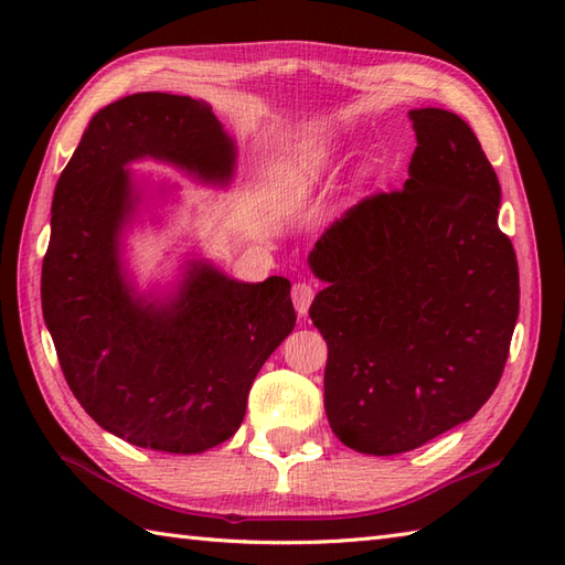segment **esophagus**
Returning a JSON list of instances; mask_svg holds the SVG:
<instances>
[{
  "label": "esophagus",
  "instance_id": "obj_1",
  "mask_svg": "<svg viewBox=\"0 0 565 565\" xmlns=\"http://www.w3.org/2000/svg\"><path fill=\"white\" fill-rule=\"evenodd\" d=\"M313 296H316V289L310 284H306V281H298L296 286H294V291H291V298H294V306H296V313L298 316H308V308H310V303H313Z\"/></svg>",
  "mask_w": 565,
  "mask_h": 565
}]
</instances>
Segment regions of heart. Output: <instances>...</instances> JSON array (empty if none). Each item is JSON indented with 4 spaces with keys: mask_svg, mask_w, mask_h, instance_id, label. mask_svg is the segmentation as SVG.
<instances>
[{
    "mask_svg": "<svg viewBox=\"0 0 565 565\" xmlns=\"http://www.w3.org/2000/svg\"><path fill=\"white\" fill-rule=\"evenodd\" d=\"M330 158L322 148L303 150L294 154L291 160H286L281 167H276L271 186L276 196L286 203L301 201L310 189L322 182V177L328 174Z\"/></svg>",
    "mask_w": 565,
    "mask_h": 565,
    "instance_id": "heart-1",
    "label": "heart"
}]
</instances>
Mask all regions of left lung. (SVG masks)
Here are the masks:
<instances>
[{"instance_id": "8db88e82", "label": "left lung", "mask_w": 565, "mask_h": 565, "mask_svg": "<svg viewBox=\"0 0 565 565\" xmlns=\"http://www.w3.org/2000/svg\"><path fill=\"white\" fill-rule=\"evenodd\" d=\"M401 191L369 196L308 255L326 281L310 320L328 342L326 413L362 454L423 447L493 395L520 313L498 227L500 182L463 118L413 109Z\"/></svg>"}]
</instances>
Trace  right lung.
<instances>
[{
  "label": "right lung",
  "instance_id": "1",
  "mask_svg": "<svg viewBox=\"0 0 565 565\" xmlns=\"http://www.w3.org/2000/svg\"><path fill=\"white\" fill-rule=\"evenodd\" d=\"M237 148L203 99L140 92L94 114L57 179L41 303L70 391L142 449L201 454L231 439L252 381L296 326L284 276L247 284L191 257L170 289L140 291L124 235L142 194L130 162L227 186Z\"/></svg>",
  "mask_w": 565,
  "mask_h": 565
}]
</instances>
